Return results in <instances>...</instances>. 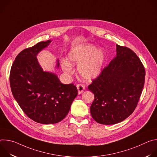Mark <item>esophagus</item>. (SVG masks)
<instances>
[{"label": "esophagus", "instance_id": "esophagus-1", "mask_svg": "<svg viewBox=\"0 0 157 157\" xmlns=\"http://www.w3.org/2000/svg\"><path fill=\"white\" fill-rule=\"evenodd\" d=\"M77 88H78V94H81L85 90L86 87H85L84 84H78L77 85Z\"/></svg>", "mask_w": 157, "mask_h": 157}]
</instances>
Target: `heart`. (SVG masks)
<instances>
[{
  "instance_id": "1",
  "label": "heart",
  "mask_w": 157,
  "mask_h": 157,
  "mask_svg": "<svg viewBox=\"0 0 157 157\" xmlns=\"http://www.w3.org/2000/svg\"><path fill=\"white\" fill-rule=\"evenodd\" d=\"M105 58V53L102 50H96L95 47L89 44L76 47L68 55L70 62L78 64L79 73L87 80L93 79L99 75ZM61 66L65 73L70 75L73 73L72 66L68 61L63 60Z\"/></svg>"
}]
</instances>
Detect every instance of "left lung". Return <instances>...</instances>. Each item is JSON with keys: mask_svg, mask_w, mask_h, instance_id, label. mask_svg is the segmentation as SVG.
<instances>
[{"mask_svg": "<svg viewBox=\"0 0 157 157\" xmlns=\"http://www.w3.org/2000/svg\"><path fill=\"white\" fill-rule=\"evenodd\" d=\"M116 52L117 56L88 86L94 95L91 114L101 124H115L131 115L144 86L145 70L137 55L119 44Z\"/></svg>", "mask_w": 157, "mask_h": 157, "instance_id": "left-lung-1", "label": "left lung"}]
</instances>
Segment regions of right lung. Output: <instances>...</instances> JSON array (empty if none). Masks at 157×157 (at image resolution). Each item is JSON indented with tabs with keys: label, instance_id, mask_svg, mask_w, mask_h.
I'll return each mask as SVG.
<instances>
[{
	"label": "right lung",
	"instance_id": "add662e5",
	"mask_svg": "<svg viewBox=\"0 0 157 157\" xmlns=\"http://www.w3.org/2000/svg\"><path fill=\"white\" fill-rule=\"evenodd\" d=\"M50 43L41 41L21 51L12 64L9 78L12 94L22 110L43 124L61 121L78 95L74 84H62L56 75L43 71L40 66L36 56Z\"/></svg>",
	"mask_w": 157,
	"mask_h": 157
}]
</instances>
